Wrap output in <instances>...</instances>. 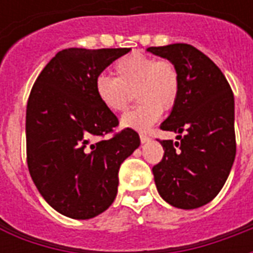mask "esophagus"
Returning a JSON list of instances; mask_svg holds the SVG:
<instances>
[{"mask_svg":"<svg viewBox=\"0 0 253 253\" xmlns=\"http://www.w3.org/2000/svg\"><path fill=\"white\" fill-rule=\"evenodd\" d=\"M140 140H141V143H143V144H145V143H148L149 140H151V137H149L148 134L140 133Z\"/></svg>","mask_w":253,"mask_h":253,"instance_id":"34e87169","label":"esophagus"}]
</instances>
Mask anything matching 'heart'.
<instances>
[{
  "instance_id": "obj_1",
  "label": "heart",
  "mask_w": 253,
  "mask_h": 253,
  "mask_svg": "<svg viewBox=\"0 0 253 253\" xmlns=\"http://www.w3.org/2000/svg\"><path fill=\"white\" fill-rule=\"evenodd\" d=\"M116 77L101 74L95 78V93L105 108L123 113L130 101L141 104L121 119L124 128L148 130L162 117V108L171 109L178 99L179 71L171 60L132 52L114 64Z\"/></svg>"
}]
</instances>
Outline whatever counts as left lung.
<instances>
[{
  "instance_id": "8db88e82",
  "label": "left lung",
  "mask_w": 253,
  "mask_h": 253,
  "mask_svg": "<svg viewBox=\"0 0 253 253\" xmlns=\"http://www.w3.org/2000/svg\"><path fill=\"white\" fill-rule=\"evenodd\" d=\"M147 51L171 60L180 78L178 99L160 124L180 141H160L165 155L152 169L156 189L175 208L197 209L220 193L235 162L233 93L214 62L190 44Z\"/></svg>"
}]
</instances>
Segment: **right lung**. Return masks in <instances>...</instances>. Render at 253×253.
Masks as SVG:
<instances>
[{
	"label": "right lung",
	"mask_w": 253,
	"mask_h": 253,
	"mask_svg": "<svg viewBox=\"0 0 253 253\" xmlns=\"http://www.w3.org/2000/svg\"><path fill=\"white\" fill-rule=\"evenodd\" d=\"M130 48H67L43 68L27 105V162L39 193L60 214L88 220L117 195L121 163L140 145L133 129L110 139L119 120L95 93V78Z\"/></svg>",
	"instance_id": "obj_1"
}]
</instances>
